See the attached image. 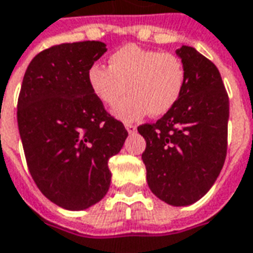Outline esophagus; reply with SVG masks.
Returning <instances> with one entry per match:
<instances>
[{"mask_svg":"<svg viewBox=\"0 0 253 253\" xmlns=\"http://www.w3.org/2000/svg\"><path fill=\"white\" fill-rule=\"evenodd\" d=\"M125 127H126V130L128 131V134H134V132L137 131V127L134 126V125H125Z\"/></svg>","mask_w":253,"mask_h":253,"instance_id":"1","label":"esophagus"}]
</instances>
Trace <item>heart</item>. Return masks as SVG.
I'll use <instances>...</instances> for the list:
<instances>
[{"mask_svg": "<svg viewBox=\"0 0 253 253\" xmlns=\"http://www.w3.org/2000/svg\"><path fill=\"white\" fill-rule=\"evenodd\" d=\"M87 84L93 94L122 122H135L149 114L162 116L174 108L185 86V68L171 53L125 45L108 59V67L93 64L87 71Z\"/></svg>", "mask_w": 253, "mask_h": 253, "instance_id": "obj_1", "label": "heart"}]
</instances>
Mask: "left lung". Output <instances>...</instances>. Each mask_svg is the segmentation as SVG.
Here are the masks:
<instances>
[{
    "mask_svg": "<svg viewBox=\"0 0 253 253\" xmlns=\"http://www.w3.org/2000/svg\"><path fill=\"white\" fill-rule=\"evenodd\" d=\"M175 53L185 68L181 97L138 132L146 141L142 162L152 193L169 206L185 207L212 188L223 167L229 97L212 61L186 45Z\"/></svg>",
    "mask_w": 253,
    "mask_h": 253,
    "instance_id": "obj_1",
    "label": "left lung"
}]
</instances>
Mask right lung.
I'll list each match as a JSON object with an SVG mask.
<instances>
[{
    "label": "right lung",
    "mask_w": 253,
    "mask_h": 253,
    "mask_svg": "<svg viewBox=\"0 0 253 253\" xmlns=\"http://www.w3.org/2000/svg\"><path fill=\"white\" fill-rule=\"evenodd\" d=\"M105 52L100 41L56 45L37 54L23 78L17 126L30 174L46 199L70 211L102 200L109 157L128 135L87 84L89 68Z\"/></svg>",
    "instance_id": "1"
}]
</instances>
